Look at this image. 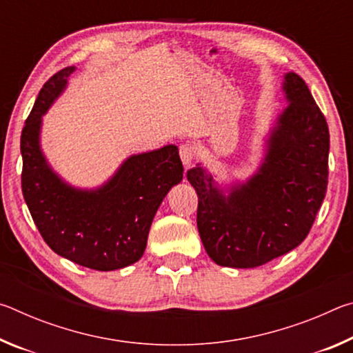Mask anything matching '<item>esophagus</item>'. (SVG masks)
Listing matches in <instances>:
<instances>
[{"label": "esophagus", "mask_w": 353, "mask_h": 353, "mask_svg": "<svg viewBox=\"0 0 353 353\" xmlns=\"http://www.w3.org/2000/svg\"><path fill=\"white\" fill-rule=\"evenodd\" d=\"M179 154H181L182 163L185 166L193 165L194 157H196V151H194L193 146H191V145H182L181 148H179Z\"/></svg>", "instance_id": "34e87169"}]
</instances>
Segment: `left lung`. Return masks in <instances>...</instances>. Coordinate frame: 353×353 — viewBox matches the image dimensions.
Here are the masks:
<instances>
[{"label": "left lung", "instance_id": "obj_1", "mask_svg": "<svg viewBox=\"0 0 353 353\" xmlns=\"http://www.w3.org/2000/svg\"><path fill=\"white\" fill-rule=\"evenodd\" d=\"M290 105L268 140L266 157L246 183L223 194L198 165L187 172L198 193V230L221 266L255 268L305 240L328 183L330 134L324 113L296 73L285 74Z\"/></svg>", "mask_w": 353, "mask_h": 353}]
</instances>
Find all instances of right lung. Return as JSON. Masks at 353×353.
<instances>
[{
  "mask_svg": "<svg viewBox=\"0 0 353 353\" xmlns=\"http://www.w3.org/2000/svg\"><path fill=\"white\" fill-rule=\"evenodd\" d=\"M74 67L45 82L21 130V191L41 238L56 254L97 271H115L141 259L154 214L182 181L179 149L168 145L129 157L97 190L70 187L40 149L41 115L67 87Z\"/></svg>",
  "mask_w": 353,
  "mask_h": 353,
  "instance_id": "obj_1",
  "label": "right lung"
}]
</instances>
